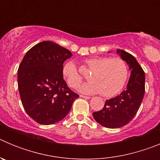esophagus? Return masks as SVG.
Wrapping results in <instances>:
<instances>
[{"mask_svg": "<svg viewBox=\"0 0 160 160\" xmlns=\"http://www.w3.org/2000/svg\"><path fill=\"white\" fill-rule=\"evenodd\" d=\"M80 97L83 98H86V99H90V96H85V95H82V94H80Z\"/></svg>", "mask_w": 160, "mask_h": 160, "instance_id": "1", "label": "esophagus"}]
</instances>
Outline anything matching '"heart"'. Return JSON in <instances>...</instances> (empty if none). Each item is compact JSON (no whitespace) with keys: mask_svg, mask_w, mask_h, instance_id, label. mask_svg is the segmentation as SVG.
<instances>
[{"mask_svg":"<svg viewBox=\"0 0 160 160\" xmlns=\"http://www.w3.org/2000/svg\"><path fill=\"white\" fill-rule=\"evenodd\" d=\"M91 70L88 79L90 82L78 87L79 92L92 94L101 93L105 97L115 95L123 88L128 77V67L121 58L94 57L85 61ZM63 77L68 86L76 88L82 78L78 73L75 63L68 61L62 66Z\"/></svg>","mask_w":160,"mask_h":160,"instance_id":"1","label":"heart"}]
</instances>
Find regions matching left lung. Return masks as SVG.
Segmentation results:
<instances>
[{"label": "left lung", "instance_id": "left-lung-1", "mask_svg": "<svg viewBox=\"0 0 160 160\" xmlns=\"http://www.w3.org/2000/svg\"><path fill=\"white\" fill-rule=\"evenodd\" d=\"M117 53L129 66L131 76L126 90L107 100L101 111L93 113L96 122L107 128H119L129 123L138 111L145 93V73L135 58L122 49H117Z\"/></svg>", "mask_w": 160, "mask_h": 160}]
</instances>
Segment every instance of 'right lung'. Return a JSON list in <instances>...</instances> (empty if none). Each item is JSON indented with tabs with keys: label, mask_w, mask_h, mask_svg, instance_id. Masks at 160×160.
Here are the masks:
<instances>
[{
	"label": "right lung",
	"mask_w": 160,
	"mask_h": 160,
	"mask_svg": "<svg viewBox=\"0 0 160 160\" xmlns=\"http://www.w3.org/2000/svg\"><path fill=\"white\" fill-rule=\"evenodd\" d=\"M72 53L49 41L40 42L24 56L18 71L20 97L25 111L39 124L65 118L79 97L63 79L62 66Z\"/></svg>",
	"instance_id": "right-lung-1"
}]
</instances>
